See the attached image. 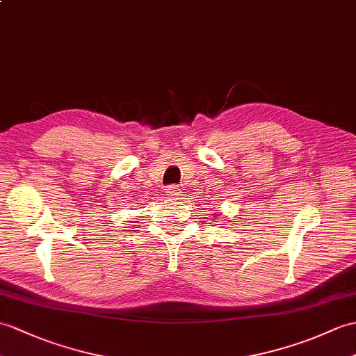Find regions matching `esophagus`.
Listing matches in <instances>:
<instances>
[{"label":"esophagus","mask_w":356,"mask_h":356,"mask_svg":"<svg viewBox=\"0 0 356 356\" xmlns=\"http://www.w3.org/2000/svg\"><path fill=\"white\" fill-rule=\"evenodd\" d=\"M165 193H167V195H171L172 200H180V197H181V189L177 185L167 186Z\"/></svg>","instance_id":"esophagus-1"}]
</instances>
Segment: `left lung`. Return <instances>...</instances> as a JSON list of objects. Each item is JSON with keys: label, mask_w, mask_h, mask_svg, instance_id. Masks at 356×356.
I'll use <instances>...</instances> for the list:
<instances>
[{"label": "left lung", "mask_w": 356, "mask_h": 356, "mask_svg": "<svg viewBox=\"0 0 356 356\" xmlns=\"http://www.w3.org/2000/svg\"><path fill=\"white\" fill-rule=\"evenodd\" d=\"M213 216H216V213H213Z\"/></svg>", "instance_id": "left-lung-1"}]
</instances>
